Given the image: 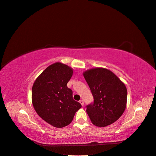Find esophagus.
I'll list each match as a JSON object with an SVG mask.
<instances>
[{
  "instance_id": "esophagus-1",
  "label": "esophagus",
  "mask_w": 156,
  "mask_h": 156,
  "mask_svg": "<svg viewBox=\"0 0 156 156\" xmlns=\"http://www.w3.org/2000/svg\"><path fill=\"white\" fill-rule=\"evenodd\" d=\"M79 103H81L82 106H83V105H84V101H83V100H80V101H79Z\"/></svg>"
}]
</instances>
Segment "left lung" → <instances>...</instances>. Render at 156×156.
I'll use <instances>...</instances> for the list:
<instances>
[{
	"label": "left lung",
	"instance_id": "obj_1",
	"mask_svg": "<svg viewBox=\"0 0 156 156\" xmlns=\"http://www.w3.org/2000/svg\"><path fill=\"white\" fill-rule=\"evenodd\" d=\"M94 101L87 105V112L92 124L105 127L114 123L126 107L127 88L110 70L94 68L84 72Z\"/></svg>",
	"mask_w": 156,
	"mask_h": 156
}]
</instances>
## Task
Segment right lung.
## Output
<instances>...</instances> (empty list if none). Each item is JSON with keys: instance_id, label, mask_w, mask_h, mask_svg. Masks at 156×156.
Segmentation results:
<instances>
[{"instance_id": "1", "label": "right lung", "mask_w": 156, "mask_h": 156, "mask_svg": "<svg viewBox=\"0 0 156 156\" xmlns=\"http://www.w3.org/2000/svg\"><path fill=\"white\" fill-rule=\"evenodd\" d=\"M72 75L73 69L67 65L55 63L41 73L32 88V105L37 115L58 128L69 125L81 107L67 87Z\"/></svg>"}]
</instances>
